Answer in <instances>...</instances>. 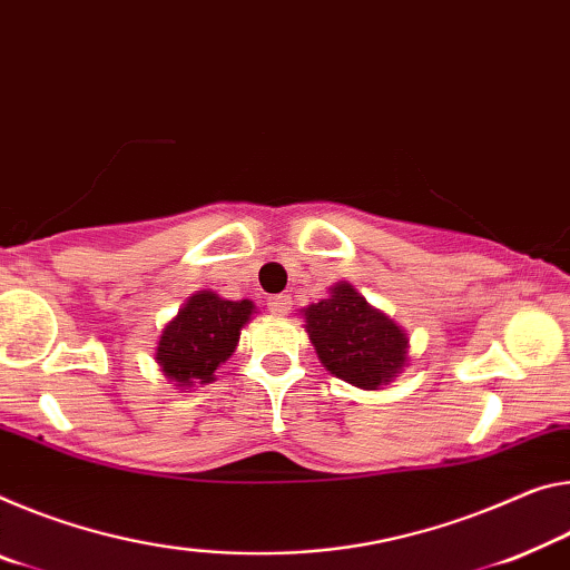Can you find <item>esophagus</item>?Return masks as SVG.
<instances>
[{"label": "esophagus", "instance_id": "obj_1", "mask_svg": "<svg viewBox=\"0 0 570 570\" xmlns=\"http://www.w3.org/2000/svg\"><path fill=\"white\" fill-rule=\"evenodd\" d=\"M292 309V296L288 294H276V296H268V312L271 314H278V317H284Z\"/></svg>", "mask_w": 570, "mask_h": 570}]
</instances>
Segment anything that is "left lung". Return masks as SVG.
Returning <instances> with one entry per match:
<instances>
[{
    "instance_id": "obj_1",
    "label": "left lung",
    "mask_w": 570,
    "mask_h": 570,
    "mask_svg": "<svg viewBox=\"0 0 570 570\" xmlns=\"http://www.w3.org/2000/svg\"><path fill=\"white\" fill-rule=\"evenodd\" d=\"M306 332L322 365L357 387L377 391L405 365V332L370 306L350 284L304 309Z\"/></svg>"
}]
</instances>
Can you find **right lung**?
<instances>
[{"label":"right lung","mask_w":570,"mask_h":570,"mask_svg":"<svg viewBox=\"0 0 570 570\" xmlns=\"http://www.w3.org/2000/svg\"><path fill=\"white\" fill-rule=\"evenodd\" d=\"M253 302H228L213 292L189 296L159 337L157 363L179 387L210 383L213 373L233 355L240 327L250 320Z\"/></svg>","instance_id":"right-lung-1"}]
</instances>
